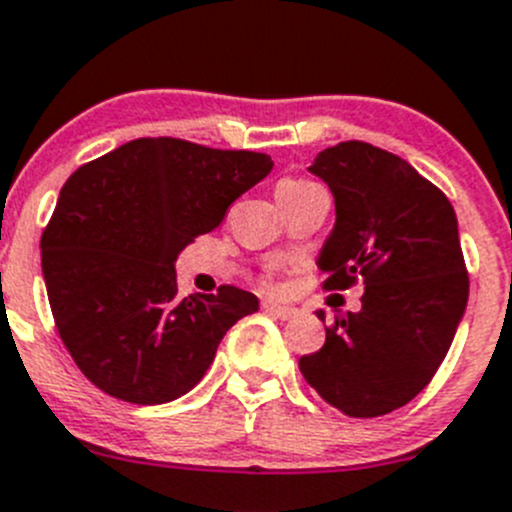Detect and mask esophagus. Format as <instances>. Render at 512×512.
<instances>
[{"label":"esophagus","mask_w":512,"mask_h":512,"mask_svg":"<svg viewBox=\"0 0 512 512\" xmlns=\"http://www.w3.org/2000/svg\"><path fill=\"white\" fill-rule=\"evenodd\" d=\"M265 310L270 315H275V318H280V321H290V318L298 315V308H293V305H280V303H265Z\"/></svg>","instance_id":"obj_1"}]
</instances>
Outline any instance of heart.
<instances>
[{"mask_svg":"<svg viewBox=\"0 0 512 512\" xmlns=\"http://www.w3.org/2000/svg\"><path fill=\"white\" fill-rule=\"evenodd\" d=\"M303 186H310V181H305V179H288V181H283V184L278 186V191H283V189H303Z\"/></svg>","mask_w":512,"mask_h":512,"instance_id":"1","label":"heart"}]
</instances>
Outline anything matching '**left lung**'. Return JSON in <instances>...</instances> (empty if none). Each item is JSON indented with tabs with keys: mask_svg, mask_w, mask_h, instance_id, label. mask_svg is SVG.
Here are the masks:
<instances>
[{
	"mask_svg": "<svg viewBox=\"0 0 512 512\" xmlns=\"http://www.w3.org/2000/svg\"><path fill=\"white\" fill-rule=\"evenodd\" d=\"M310 171L336 199L318 260L323 290L358 280L366 290L361 310L336 315L321 351L300 358V374L346 417H384L432 381L465 313L455 209L414 166L364 141L326 148Z\"/></svg>",
	"mask_w": 512,
	"mask_h": 512,
	"instance_id": "1",
	"label": "left lung"
}]
</instances>
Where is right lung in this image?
Masks as SVG:
<instances>
[{"label": "right lung", "instance_id": "right-lung-1", "mask_svg": "<svg viewBox=\"0 0 512 512\" xmlns=\"http://www.w3.org/2000/svg\"><path fill=\"white\" fill-rule=\"evenodd\" d=\"M270 156L184 138H136L80 166L42 232L52 318L105 394L166 404L202 381L219 341L255 313L234 285L179 298L176 255L265 179Z\"/></svg>", "mask_w": 512, "mask_h": 512}]
</instances>
